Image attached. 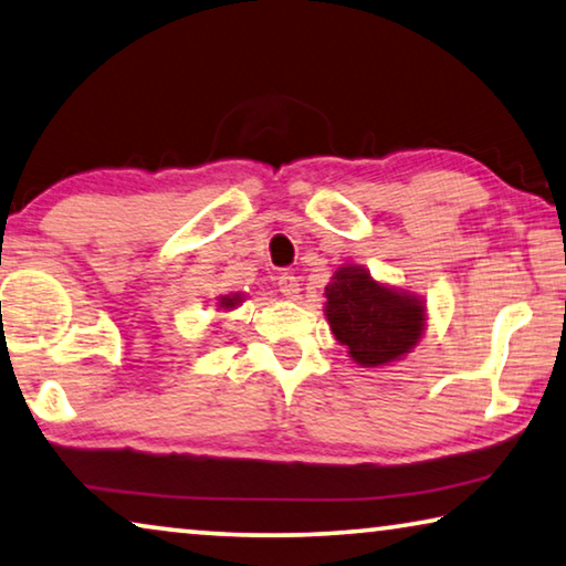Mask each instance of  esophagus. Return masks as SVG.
Masks as SVG:
<instances>
[{
    "label": "esophagus",
    "mask_w": 566,
    "mask_h": 566,
    "mask_svg": "<svg viewBox=\"0 0 566 566\" xmlns=\"http://www.w3.org/2000/svg\"><path fill=\"white\" fill-rule=\"evenodd\" d=\"M276 286H280V292L286 300H300V280L294 274H282L276 280Z\"/></svg>",
    "instance_id": "34e87169"
}]
</instances>
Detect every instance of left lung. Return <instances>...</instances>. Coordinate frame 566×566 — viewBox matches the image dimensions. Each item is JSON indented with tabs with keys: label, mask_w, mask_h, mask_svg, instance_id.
Segmentation results:
<instances>
[{
	"label": "left lung",
	"mask_w": 566,
	"mask_h": 566,
	"mask_svg": "<svg viewBox=\"0 0 566 566\" xmlns=\"http://www.w3.org/2000/svg\"><path fill=\"white\" fill-rule=\"evenodd\" d=\"M325 297L332 335L347 345V355L357 365L396 363L423 337V300L375 282L363 266H339L325 286Z\"/></svg>",
	"instance_id": "left-lung-1"
}]
</instances>
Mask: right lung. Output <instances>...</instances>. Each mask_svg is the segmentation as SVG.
<instances>
[{
    "label": "right lung",
    "instance_id": "add662e5",
    "mask_svg": "<svg viewBox=\"0 0 566 566\" xmlns=\"http://www.w3.org/2000/svg\"><path fill=\"white\" fill-rule=\"evenodd\" d=\"M244 302V294H223V297H219V307L221 310H234L237 304Z\"/></svg>",
    "mask_w": 566,
    "mask_h": 566
}]
</instances>
